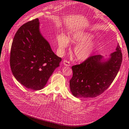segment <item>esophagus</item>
<instances>
[{"instance_id": "esophagus-1", "label": "esophagus", "mask_w": 129, "mask_h": 129, "mask_svg": "<svg viewBox=\"0 0 129 129\" xmlns=\"http://www.w3.org/2000/svg\"><path fill=\"white\" fill-rule=\"evenodd\" d=\"M63 64L64 66H68V67H69V66H71L70 62H69V61H67V60H63Z\"/></svg>"}]
</instances>
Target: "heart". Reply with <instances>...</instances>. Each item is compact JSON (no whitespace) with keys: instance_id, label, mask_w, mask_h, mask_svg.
I'll return each mask as SVG.
<instances>
[{"instance_id":"obj_1","label":"heart","mask_w":129,"mask_h":129,"mask_svg":"<svg viewBox=\"0 0 129 129\" xmlns=\"http://www.w3.org/2000/svg\"><path fill=\"white\" fill-rule=\"evenodd\" d=\"M93 38V35L88 32L77 31L70 35L69 38L64 35H58L57 44L60 50L68 47L69 40L73 44H78L74 49L75 57L79 61H84L90 57L98 46L96 40H91Z\"/></svg>"}]
</instances>
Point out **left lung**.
<instances>
[{
  "instance_id": "1",
  "label": "left lung",
  "mask_w": 129,
  "mask_h": 129,
  "mask_svg": "<svg viewBox=\"0 0 129 129\" xmlns=\"http://www.w3.org/2000/svg\"><path fill=\"white\" fill-rule=\"evenodd\" d=\"M122 54L118 44L116 51L108 59L101 55L88 58L72 67L70 91L77 98H94L102 94L113 81L120 68Z\"/></svg>"
}]
</instances>
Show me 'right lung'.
<instances>
[{
	"mask_svg": "<svg viewBox=\"0 0 129 129\" xmlns=\"http://www.w3.org/2000/svg\"><path fill=\"white\" fill-rule=\"evenodd\" d=\"M61 58L41 35L38 18L17 30L11 47L10 64L17 80L33 90L44 88Z\"/></svg>",
	"mask_w": 129,
	"mask_h": 129,
	"instance_id": "right-lung-1",
	"label": "right lung"
}]
</instances>
